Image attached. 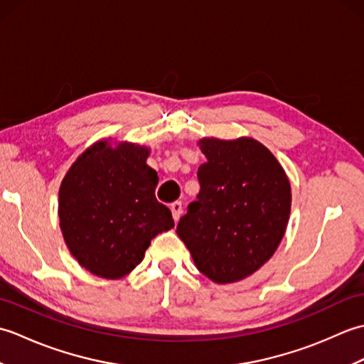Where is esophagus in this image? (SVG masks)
Masks as SVG:
<instances>
[{"instance_id": "obj_1", "label": "esophagus", "mask_w": 364, "mask_h": 364, "mask_svg": "<svg viewBox=\"0 0 364 364\" xmlns=\"http://www.w3.org/2000/svg\"><path fill=\"white\" fill-rule=\"evenodd\" d=\"M170 211H172V215H173V220L178 222L181 218L183 214V205L181 202H173L172 205H170Z\"/></svg>"}]
</instances>
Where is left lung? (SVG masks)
<instances>
[{"mask_svg":"<svg viewBox=\"0 0 364 364\" xmlns=\"http://www.w3.org/2000/svg\"><path fill=\"white\" fill-rule=\"evenodd\" d=\"M200 192L176 225L196 267L218 284L236 283L267 262L291 214V184L280 162L253 137H202Z\"/></svg>","mask_w":364,"mask_h":364,"instance_id":"obj_1","label":"left lung"}]
</instances>
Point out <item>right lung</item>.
I'll return each mask as SVG.
<instances>
[{"mask_svg":"<svg viewBox=\"0 0 364 364\" xmlns=\"http://www.w3.org/2000/svg\"><path fill=\"white\" fill-rule=\"evenodd\" d=\"M103 139L84 150L59 188V227L73 258L90 274L119 280L144 259L151 239L173 228L154 197L150 149Z\"/></svg>","mask_w":364,"mask_h":364,"instance_id":"add662e5","label":"right lung"}]
</instances>
